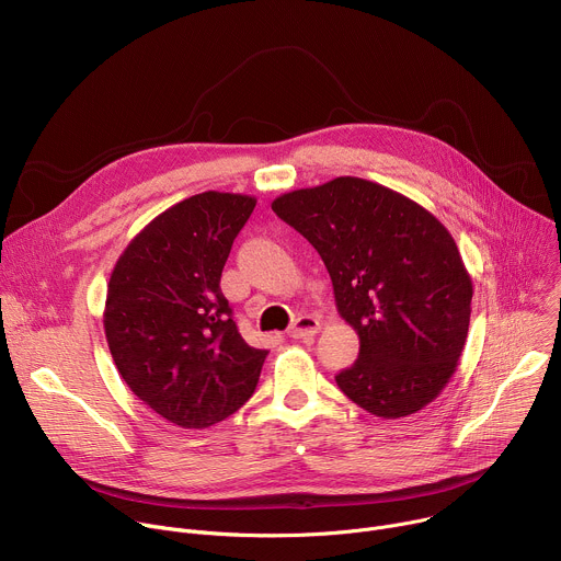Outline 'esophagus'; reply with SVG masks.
I'll list each match as a JSON object with an SVG mask.
<instances>
[{
  "label": "esophagus",
  "mask_w": 561,
  "mask_h": 561,
  "mask_svg": "<svg viewBox=\"0 0 561 561\" xmlns=\"http://www.w3.org/2000/svg\"><path fill=\"white\" fill-rule=\"evenodd\" d=\"M319 329H322V324H319V319L312 317V314H299L293 327L288 329V335L293 340H310L312 335L319 333Z\"/></svg>",
  "instance_id": "esophagus-1"
}]
</instances>
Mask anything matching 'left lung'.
<instances>
[{
	"instance_id": "8db88e82",
	"label": "left lung",
	"mask_w": 561,
	"mask_h": 561,
	"mask_svg": "<svg viewBox=\"0 0 561 561\" xmlns=\"http://www.w3.org/2000/svg\"><path fill=\"white\" fill-rule=\"evenodd\" d=\"M273 210L324 260L340 317L359 337L335 379L381 420L428 407L457 370L472 279L448 228L411 197L335 178L273 199Z\"/></svg>"
}]
</instances>
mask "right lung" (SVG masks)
<instances>
[{
    "label": "right lung",
    "instance_id": "obj_1",
    "mask_svg": "<svg viewBox=\"0 0 561 561\" xmlns=\"http://www.w3.org/2000/svg\"><path fill=\"white\" fill-rule=\"evenodd\" d=\"M257 199L206 191L146 224L119 255L104 333L126 386L175 426L208 428L255 392L268 351L239 335L219 279Z\"/></svg>",
    "mask_w": 561,
    "mask_h": 561
}]
</instances>
